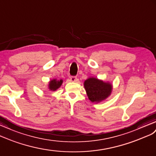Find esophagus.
Instances as JSON below:
<instances>
[{
  "label": "esophagus",
  "mask_w": 156,
  "mask_h": 156,
  "mask_svg": "<svg viewBox=\"0 0 156 156\" xmlns=\"http://www.w3.org/2000/svg\"><path fill=\"white\" fill-rule=\"evenodd\" d=\"M70 80L71 82H76L78 80V79L76 76H71L70 78Z\"/></svg>",
  "instance_id": "34e87169"
}]
</instances>
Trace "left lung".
I'll return each instance as SVG.
<instances>
[{
    "label": "left lung",
    "instance_id": "left-lung-1",
    "mask_svg": "<svg viewBox=\"0 0 156 156\" xmlns=\"http://www.w3.org/2000/svg\"><path fill=\"white\" fill-rule=\"evenodd\" d=\"M84 88L91 102L99 103L108 98L112 91V84L96 78H89L85 80Z\"/></svg>",
    "mask_w": 156,
    "mask_h": 156
}]
</instances>
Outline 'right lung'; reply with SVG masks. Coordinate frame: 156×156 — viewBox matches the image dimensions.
<instances>
[{
	"mask_svg": "<svg viewBox=\"0 0 156 156\" xmlns=\"http://www.w3.org/2000/svg\"><path fill=\"white\" fill-rule=\"evenodd\" d=\"M62 80H57V79H53L49 82V89L51 91H55L59 88L62 83Z\"/></svg>",
	"mask_w": 156,
	"mask_h": 156,
	"instance_id": "1",
	"label": "right lung"
}]
</instances>
